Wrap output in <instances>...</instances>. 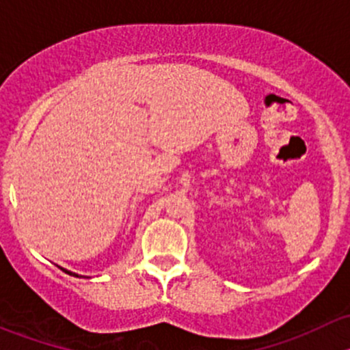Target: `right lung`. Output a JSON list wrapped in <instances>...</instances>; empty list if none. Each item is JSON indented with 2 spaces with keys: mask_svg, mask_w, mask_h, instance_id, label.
<instances>
[{
  "mask_svg": "<svg viewBox=\"0 0 350 350\" xmlns=\"http://www.w3.org/2000/svg\"><path fill=\"white\" fill-rule=\"evenodd\" d=\"M61 269H62V267H61ZM62 271H66V273H67V274H70V276H76V278H79V276H77L76 273H70V271H67V269H62Z\"/></svg>",
  "mask_w": 350,
  "mask_h": 350,
  "instance_id": "obj_1",
  "label": "right lung"
}]
</instances>
